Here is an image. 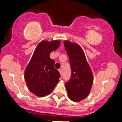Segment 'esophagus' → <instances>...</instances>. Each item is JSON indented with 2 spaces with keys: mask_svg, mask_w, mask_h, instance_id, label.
I'll return each mask as SVG.
<instances>
[{
  "mask_svg": "<svg viewBox=\"0 0 122 122\" xmlns=\"http://www.w3.org/2000/svg\"><path fill=\"white\" fill-rule=\"evenodd\" d=\"M58 71H59V72H60V74H61V75H62V70H61V69H60V70H59Z\"/></svg>",
  "mask_w": 122,
  "mask_h": 122,
  "instance_id": "1",
  "label": "esophagus"
}]
</instances>
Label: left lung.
I'll return each instance as SVG.
<instances>
[{
	"instance_id": "left-lung-1",
	"label": "left lung",
	"mask_w": 122,
	"mask_h": 122,
	"mask_svg": "<svg viewBox=\"0 0 122 122\" xmlns=\"http://www.w3.org/2000/svg\"><path fill=\"white\" fill-rule=\"evenodd\" d=\"M64 44L71 68V78L66 83L67 94L73 102H80L90 92L93 83V72L84 51L78 44L69 41H65Z\"/></svg>"
}]
</instances>
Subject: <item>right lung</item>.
Returning a JSON list of instances; mask_svg holds the SVG:
<instances>
[{
  "label": "right lung",
  "instance_id": "obj_1",
  "mask_svg": "<svg viewBox=\"0 0 122 122\" xmlns=\"http://www.w3.org/2000/svg\"><path fill=\"white\" fill-rule=\"evenodd\" d=\"M59 40L42 41L38 44L25 70V80L30 92L38 97L50 94L59 82L60 74L54 67V60L50 57L57 50Z\"/></svg>",
  "mask_w": 122,
  "mask_h": 122
}]
</instances>
